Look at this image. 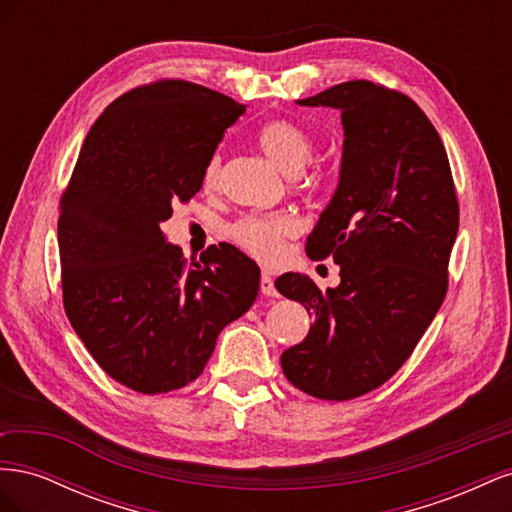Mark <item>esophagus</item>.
I'll return each mask as SVG.
<instances>
[{"label":"esophagus","instance_id":"esophagus-1","mask_svg":"<svg viewBox=\"0 0 512 512\" xmlns=\"http://www.w3.org/2000/svg\"><path fill=\"white\" fill-rule=\"evenodd\" d=\"M260 292L265 294V297H277V290H275L273 277L269 271H262V275H260Z\"/></svg>","mask_w":512,"mask_h":512}]
</instances>
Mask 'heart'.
Returning <instances> with one entry per match:
<instances>
[{
    "label": "heart",
    "mask_w": 512,
    "mask_h": 512,
    "mask_svg": "<svg viewBox=\"0 0 512 512\" xmlns=\"http://www.w3.org/2000/svg\"><path fill=\"white\" fill-rule=\"evenodd\" d=\"M256 138L262 151L288 175H297L314 153L312 134L299 121L286 117H277L262 123L256 132ZM220 175L222 158L220 153H213L203 166V175H200L203 188L213 190L220 183ZM297 230L299 224L290 215H243V218L228 226L226 235L243 252L262 262H273L282 254L284 241L297 235Z\"/></svg>",
    "instance_id": "heart-1"
}]
</instances>
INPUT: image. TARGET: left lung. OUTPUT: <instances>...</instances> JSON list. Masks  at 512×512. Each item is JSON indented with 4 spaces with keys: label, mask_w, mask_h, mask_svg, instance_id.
Listing matches in <instances>:
<instances>
[{
    "label": "left lung",
    "mask_w": 512,
    "mask_h": 512,
    "mask_svg": "<svg viewBox=\"0 0 512 512\" xmlns=\"http://www.w3.org/2000/svg\"><path fill=\"white\" fill-rule=\"evenodd\" d=\"M299 104L342 111V175L305 243L309 258L333 256L342 284L320 292L307 275L277 277L314 318L282 369L299 391L346 401L393 378L438 314L459 200L438 130L406 94L359 79Z\"/></svg>",
    "instance_id": "left-lung-1"
}]
</instances>
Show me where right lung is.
<instances>
[{"label":"right lung","instance_id":"add662e5","mask_svg":"<svg viewBox=\"0 0 512 512\" xmlns=\"http://www.w3.org/2000/svg\"><path fill=\"white\" fill-rule=\"evenodd\" d=\"M245 106L181 79L138 85L91 126L59 198L64 309L108 376L162 395L196 380L228 322L258 294L237 247L188 262L160 224L200 190L203 166Z\"/></svg>","mask_w":512,"mask_h":512}]
</instances>
